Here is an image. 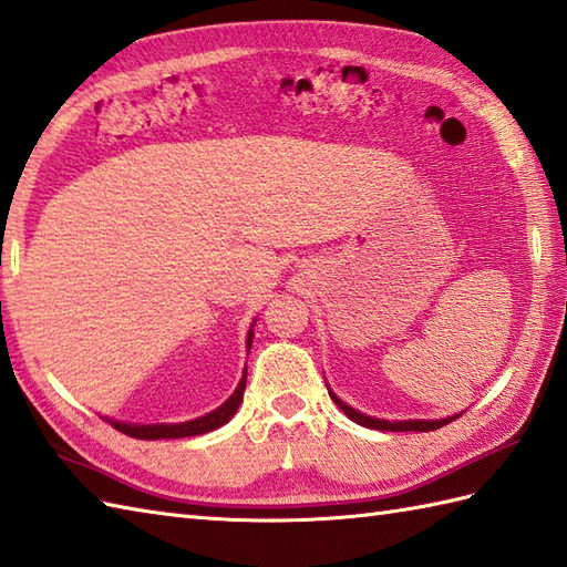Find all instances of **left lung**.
Returning a JSON list of instances; mask_svg holds the SVG:
<instances>
[{
  "instance_id": "obj_1",
  "label": "left lung",
  "mask_w": 567,
  "mask_h": 567,
  "mask_svg": "<svg viewBox=\"0 0 567 567\" xmlns=\"http://www.w3.org/2000/svg\"><path fill=\"white\" fill-rule=\"evenodd\" d=\"M330 390V388H327ZM330 398L337 402L339 408H342V412L347 414V417L351 422H357L361 426H369V430H381V432H432V430H439V426L449 424L451 420L461 417V414H454V417H444V420H402V422H388V420H375V417H369V414H363L354 408H349L347 402L339 400L332 390H330Z\"/></svg>"
}]
</instances>
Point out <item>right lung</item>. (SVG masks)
<instances>
[{
	"label": "right lung",
	"instance_id": "add662e5",
	"mask_svg": "<svg viewBox=\"0 0 567 567\" xmlns=\"http://www.w3.org/2000/svg\"><path fill=\"white\" fill-rule=\"evenodd\" d=\"M251 332L247 334V349L251 347ZM245 385H247V371L240 379V383H237L235 393L223 402V405L218 410H213L208 414H204V417L198 420H192V422H179V424H128V422H111L113 426H116L118 432L128 434L133 439H150V442H157V439H184V436H198V434H206V432H213L218 430V426H223L225 422H228L233 414L237 412V408H240L243 402V395H245Z\"/></svg>",
	"mask_w": 567,
	"mask_h": 567
}]
</instances>
